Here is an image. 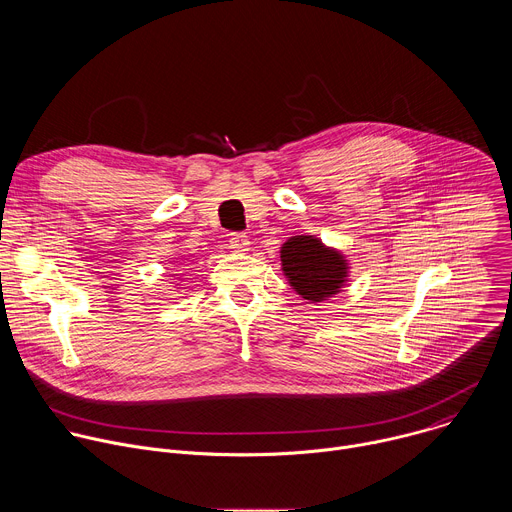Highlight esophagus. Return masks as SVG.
<instances>
[{"instance_id":"esophagus-1","label":"esophagus","mask_w":512,"mask_h":512,"mask_svg":"<svg viewBox=\"0 0 512 512\" xmlns=\"http://www.w3.org/2000/svg\"><path fill=\"white\" fill-rule=\"evenodd\" d=\"M229 247L235 251H247L249 249V239L245 233H233L229 239Z\"/></svg>"}]
</instances>
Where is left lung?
I'll return each instance as SVG.
<instances>
[{"label": "left lung", "instance_id": "8db88e82", "mask_svg": "<svg viewBox=\"0 0 512 512\" xmlns=\"http://www.w3.org/2000/svg\"><path fill=\"white\" fill-rule=\"evenodd\" d=\"M281 265L291 287L310 302L338 294L346 281L344 257L308 235L291 237L281 247Z\"/></svg>", "mask_w": 512, "mask_h": 512}]
</instances>
